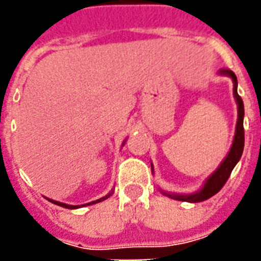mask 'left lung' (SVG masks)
<instances>
[{
  "label": "left lung",
  "mask_w": 261,
  "mask_h": 261,
  "mask_svg": "<svg viewBox=\"0 0 261 261\" xmlns=\"http://www.w3.org/2000/svg\"><path fill=\"white\" fill-rule=\"evenodd\" d=\"M221 75H228L233 81V96L238 103V121H236V130H235V137H233V142H232V147H230L229 152L226 155V158L221 162L219 168L213 175L208 177L201 190H198L197 193L193 194H170V193H165V196L170 197V198H175V200H180V201H189V202H200L204 200H208L210 197H213L224 187L226 180L229 179L230 172L233 170L235 165L239 162V159L243 152V147H245V130H243V116H245V106H243V100L242 97L238 95V80H236V75L233 74V71L230 69H221L219 71ZM153 169V168H152Z\"/></svg>",
  "instance_id": "left-lung-1"
}]
</instances>
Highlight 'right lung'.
Returning a JSON list of instances; mask_svg holds the SVG:
<instances>
[{"label":"right lung","mask_w":261,"mask_h":261,"mask_svg":"<svg viewBox=\"0 0 261 261\" xmlns=\"http://www.w3.org/2000/svg\"><path fill=\"white\" fill-rule=\"evenodd\" d=\"M112 194V193H110ZM110 194H108V196L102 197V198H99V200H96V201H92V202H88V204H85V205H91V204H96V202H100L103 201V200H106ZM48 201L54 202V204H57V205H60V207H64V208H69V210H74V208H80L81 205H68V204H64V202H60V201H54V200H50V198H47Z\"/></svg>","instance_id":"1"}]
</instances>
